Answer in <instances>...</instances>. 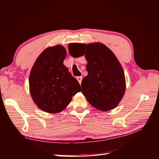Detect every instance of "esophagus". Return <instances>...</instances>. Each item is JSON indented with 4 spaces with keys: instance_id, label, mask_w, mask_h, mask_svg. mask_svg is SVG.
Instances as JSON below:
<instances>
[{
    "instance_id": "1",
    "label": "esophagus",
    "mask_w": 159,
    "mask_h": 159,
    "mask_svg": "<svg viewBox=\"0 0 159 159\" xmlns=\"http://www.w3.org/2000/svg\"><path fill=\"white\" fill-rule=\"evenodd\" d=\"M82 77L81 76H78V77H77L76 78V79L78 80V81H79V83H80V84H81V81H82Z\"/></svg>"
}]
</instances>
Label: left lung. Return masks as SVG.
<instances>
[{
    "mask_svg": "<svg viewBox=\"0 0 159 159\" xmlns=\"http://www.w3.org/2000/svg\"><path fill=\"white\" fill-rule=\"evenodd\" d=\"M75 45L79 48L78 54L70 48ZM70 54L74 57L85 55L88 64V75L81 81L82 93L88 102L103 111L116 107L125 91V78L121 65L116 56L102 43L95 44H71Z\"/></svg>",
    "mask_w": 159,
    "mask_h": 159,
    "instance_id": "obj_1",
    "label": "left lung"
}]
</instances>
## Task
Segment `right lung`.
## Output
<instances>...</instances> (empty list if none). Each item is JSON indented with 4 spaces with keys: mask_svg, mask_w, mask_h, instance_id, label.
<instances>
[{
    "mask_svg": "<svg viewBox=\"0 0 159 159\" xmlns=\"http://www.w3.org/2000/svg\"><path fill=\"white\" fill-rule=\"evenodd\" d=\"M64 48L57 45L43 51L34 64L29 78L30 91L38 107L46 112H60L81 88L63 61Z\"/></svg>",
    "mask_w": 159,
    "mask_h": 159,
    "instance_id": "right-lung-1",
    "label": "right lung"
}]
</instances>
